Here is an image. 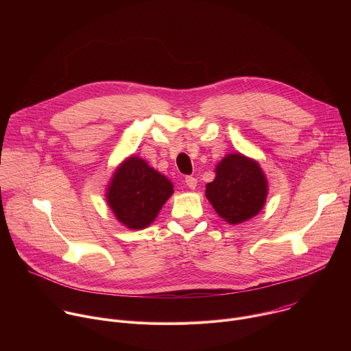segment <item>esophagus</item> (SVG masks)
I'll use <instances>...</instances> for the list:
<instances>
[{
  "label": "esophagus",
  "instance_id": "1",
  "mask_svg": "<svg viewBox=\"0 0 351 351\" xmlns=\"http://www.w3.org/2000/svg\"><path fill=\"white\" fill-rule=\"evenodd\" d=\"M184 182H186V186H189L190 189H195V186H197V179L195 178H193V176H186V179H184Z\"/></svg>",
  "mask_w": 351,
  "mask_h": 351
}]
</instances>
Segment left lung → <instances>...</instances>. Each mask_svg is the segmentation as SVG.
I'll list each match as a JSON object with an SVG mask.
<instances>
[{"label":"left lung","instance_id":"left-lung-1","mask_svg":"<svg viewBox=\"0 0 351 351\" xmlns=\"http://www.w3.org/2000/svg\"><path fill=\"white\" fill-rule=\"evenodd\" d=\"M267 191V179L256 161L229 154L217 167V178L207 184L206 195L219 217L234 225L261 211Z\"/></svg>","mask_w":351,"mask_h":351}]
</instances>
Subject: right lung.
Wrapping results in <instances>:
<instances>
[{"label": "right lung", "mask_w": 351, "mask_h": 351, "mask_svg": "<svg viewBox=\"0 0 351 351\" xmlns=\"http://www.w3.org/2000/svg\"><path fill=\"white\" fill-rule=\"evenodd\" d=\"M172 193L171 180L145 161L130 157L117 169L107 202L119 222L130 229H143L156 219Z\"/></svg>", "instance_id": "obj_1"}]
</instances>
